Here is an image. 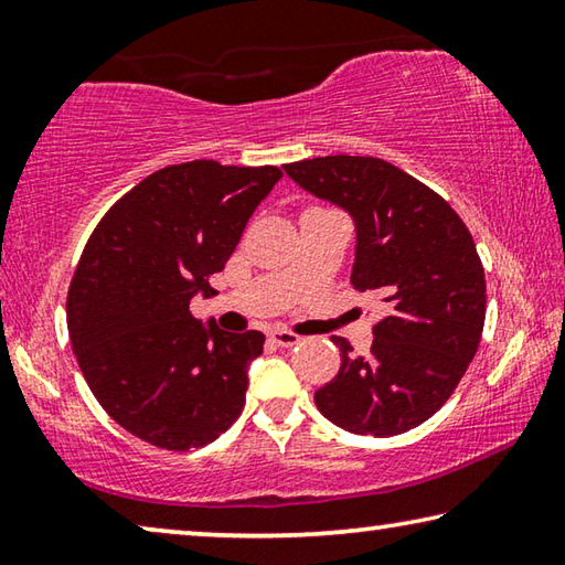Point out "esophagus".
Instances as JSON below:
<instances>
[{
  "instance_id": "1",
  "label": "esophagus",
  "mask_w": 565,
  "mask_h": 565,
  "mask_svg": "<svg viewBox=\"0 0 565 565\" xmlns=\"http://www.w3.org/2000/svg\"><path fill=\"white\" fill-rule=\"evenodd\" d=\"M269 339L276 343V347H284V349L296 347V343L301 341L299 333H294V331H286V329H274V331L269 333Z\"/></svg>"
}]
</instances>
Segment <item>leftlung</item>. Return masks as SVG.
<instances>
[{"label": "left lung", "mask_w": 565, "mask_h": 565, "mask_svg": "<svg viewBox=\"0 0 565 565\" xmlns=\"http://www.w3.org/2000/svg\"><path fill=\"white\" fill-rule=\"evenodd\" d=\"M284 169L353 216V289L388 303L366 359L333 337L341 369L313 394L317 408L361 436L416 428L454 394L481 343L486 276L471 232L441 194L384 159L337 154Z\"/></svg>", "instance_id": "left-lung-1"}]
</instances>
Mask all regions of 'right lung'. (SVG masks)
Here are the masks:
<instances>
[{
	"mask_svg": "<svg viewBox=\"0 0 565 565\" xmlns=\"http://www.w3.org/2000/svg\"><path fill=\"white\" fill-rule=\"evenodd\" d=\"M279 167L171 164L141 179L94 228L66 294V327L102 408L141 441L189 451L218 438L246 404L262 331L226 333L191 317Z\"/></svg>",
	"mask_w": 565,
	"mask_h": 565,
	"instance_id": "obj_1",
	"label": "right lung"
}]
</instances>
